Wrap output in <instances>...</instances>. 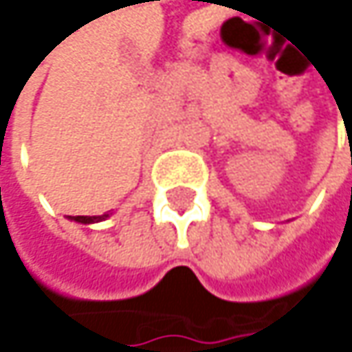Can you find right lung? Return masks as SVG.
Masks as SVG:
<instances>
[{"mask_svg":"<svg viewBox=\"0 0 352 352\" xmlns=\"http://www.w3.org/2000/svg\"><path fill=\"white\" fill-rule=\"evenodd\" d=\"M109 215H97V217H85V215H75V217H69L72 221H77V223H83V225H89V223H97V221H103Z\"/></svg>","mask_w":352,"mask_h":352,"instance_id":"right-lung-1","label":"right lung"}]
</instances>
